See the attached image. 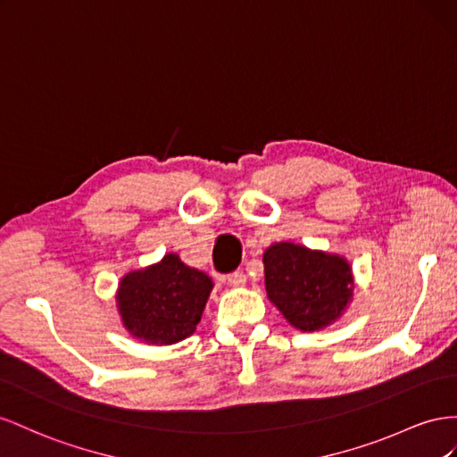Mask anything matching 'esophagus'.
Instances as JSON below:
<instances>
[{
  "instance_id": "esophagus-1",
  "label": "esophagus",
  "mask_w": 457,
  "mask_h": 457,
  "mask_svg": "<svg viewBox=\"0 0 457 457\" xmlns=\"http://www.w3.org/2000/svg\"><path fill=\"white\" fill-rule=\"evenodd\" d=\"M228 283H229L231 287H243V285L246 283V276H245V273H243L241 270L231 271L229 276H228Z\"/></svg>"
}]
</instances>
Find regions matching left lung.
Returning a JSON list of instances; mask_svg holds the SVG:
<instances>
[{
  "label": "left lung",
  "mask_w": 457,
  "mask_h": 457,
  "mask_svg": "<svg viewBox=\"0 0 457 457\" xmlns=\"http://www.w3.org/2000/svg\"><path fill=\"white\" fill-rule=\"evenodd\" d=\"M266 291L296 329L318 331L343 314L352 296L345 258L308 251L295 243H276L264 253Z\"/></svg>",
  "instance_id": "left-lung-1"
}]
</instances>
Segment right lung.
I'll use <instances>...</instances> for the list:
<instances>
[{
    "label": "right lung",
    "instance_id": "add662e5",
    "mask_svg": "<svg viewBox=\"0 0 457 457\" xmlns=\"http://www.w3.org/2000/svg\"><path fill=\"white\" fill-rule=\"evenodd\" d=\"M212 281L178 254L129 271L120 281L119 310L126 329L151 345H174L193 335L201 321Z\"/></svg>",
    "mask_w": 457,
    "mask_h": 457
}]
</instances>
